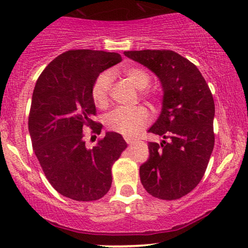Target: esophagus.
I'll return each instance as SVG.
<instances>
[{"label":"esophagus","mask_w":248,"mask_h":248,"mask_svg":"<svg viewBox=\"0 0 248 248\" xmlns=\"http://www.w3.org/2000/svg\"><path fill=\"white\" fill-rule=\"evenodd\" d=\"M124 140H125V142H127V144L131 145V144H134V142L136 141V139L134 137H129V136H125Z\"/></svg>","instance_id":"1"}]
</instances>
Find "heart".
I'll return each instance as SVG.
<instances>
[{"instance_id": "b5f03b06", "label": "heart", "mask_w": 248, "mask_h": 248, "mask_svg": "<svg viewBox=\"0 0 248 248\" xmlns=\"http://www.w3.org/2000/svg\"><path fill=\"white\" fill-rule=\"evenodd\" d=\"M124 75L138 90H145L151 84V75L139 67H130L124 71ZM112 74L103 72L97 76L92 86L93 101L99 108H106L109 103ZM145 96H152L149 92H142ZM149 123V113L144 107H119L104 117V124L111 131L124 136H132Z\"/></svg>"}]
</instances>
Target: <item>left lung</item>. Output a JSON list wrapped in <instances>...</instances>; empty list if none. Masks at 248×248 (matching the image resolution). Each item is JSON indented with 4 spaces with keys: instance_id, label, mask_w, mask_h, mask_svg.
Returning <instances> with one entry per match:
<instances>
[{
    "instance_id": "8db88e82",
    "label": "left lung",
    "mask_w": 248,
    "mask_h": 248,
    "mask_svg": "<svg viewBox=\"0 0 248 248\" xmlns=\"http://www.w3.org/2000/svg\"><path fill=\"white\" fill-rule=\"evenodd\" d=\"M124 56L157 76L162 111L148 132L163 140L148 142L149 158L139 169L141 184L153 197L176 200L198 186L215 145V102L197 68L172 50H131Z\"/></svg>"
}]
</instances>
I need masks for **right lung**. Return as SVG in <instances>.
<instances>
[{"label": "right lung", "mask_w": 248, "mask_h": 248, "mask_svg": "<svg viewBox=\"0 0 248 248\" xmlns=\"http://www.w3.org/2000/svg\"><path fill=\"white\" fill-rule=\"evenodd\" d=\"M121 61L119 54L102 50L65 51L34 86L28 123L33 152L54 189L72 200L94 201L107 194L113 163L127 148L123 136L108 131L90 149L83 132L86 125L101 134L102 124L92 120V86L101 73Z\"/></svg>", "instance_id": "obj_1"}]
</instances>
